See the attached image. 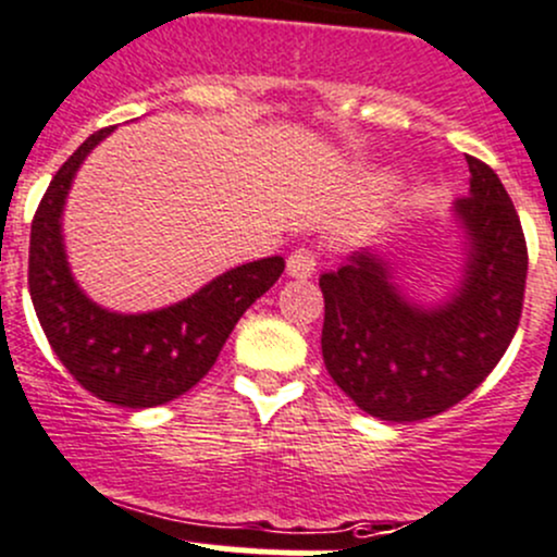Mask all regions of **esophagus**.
Wrapping results in <instances>:
<instances>
[{
  "label": "esophagus",
  "mask_w": 557,
  "mask_h": 557,
  "mask_svg": "<svg viewBox=\"0 0 557 557\" xmlns=\"http://www.w3.org/2000/svg\"><path fill=\"white\" fill-rule=\"evenodd\" d=\"M317 265H319L317 251L308 249V246H297V249L289 255V260H286V273H289L292 278H308L313 276Z\"/></svg>",
  "instance_id": "esophagus-1"
}]
</instances>
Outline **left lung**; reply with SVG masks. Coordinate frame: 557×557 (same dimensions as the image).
<instances>
[{"label": "left lung", "mask_w": 557, "mask_h": 557, "mask_svg": "<svg viewBox=\"0 0 557 557\" xmlns=\"http://www.w3.org/2000/svg\"><path fill=\"white\" fill-rule=\"evenodd\" d=\"M469 195L453 216L463 227V278L440 306L399 292L386 262L354 251L319 278L321 357L332 381L381 421H421L458 405L488 377L523 313L529 249L496 171L467 154Z\"/></svg>", "instance_id": "obj_1"}]
</instances>
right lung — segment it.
<instances>
[{"mask_svg": "<svg viewBox=\"0 0 557 557\" xmlns=\"http://www.w3.org/2000/svg\"><path fill=\"white\" fill-rule=\"evenodd\" d=\"M109 131L90 134L39 200L28 244V292L50 348L74 381L104 403L145 410L190 392L211 370L246 308L284 273V260L246 262L160 311L112 313L96 306L69 271L61 216L74 174Z\"/></svg>", "mask_w": 557, "mask_h": 557, "instance_id": "1", "label": "right lung"}]
</instances>
